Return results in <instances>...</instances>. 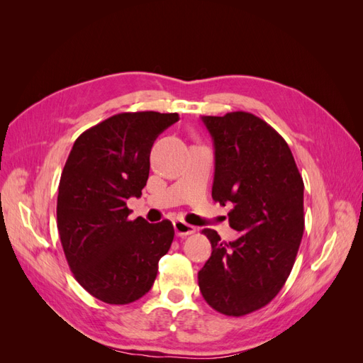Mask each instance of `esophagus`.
<instances>
[{
	"instance_id": "1",
	"label": "esophagus",
	"mask_w": 363,
	"mask_h": 363,
	"mask_svg": "<svg viewBox=\"0 0 363 363\" xmlns=\"http://www.w3.org/2000/svg\"><path fill=\"white\" fill-rule=\"evenodd\" d=\"M174 230H175V235L184 238V236H189L195 233V227L182 221V219H177V221H174Z\"/></svg>"
}]
</instances>
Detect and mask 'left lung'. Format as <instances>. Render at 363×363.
<instances>
[{"mask_svg":"<svg viewBox=\"0 0 363 363\" xmlns=\"http://www.w3.org/2000/svg\"><path fill=\"white\" fill-rule=\"evenodd\" d=\"M201 119L215 145L212 199L233 206L228 223L240 236L224 242L203 230L212 256L199 286L216 312L244 316L267 306L289 277L304 232V183L286 140L263 119L248 112Z\"/></svg>","mask_w":363,"mask_h":363,"instance_id":"left-lung-1","label":"left lung"}]
</instances>
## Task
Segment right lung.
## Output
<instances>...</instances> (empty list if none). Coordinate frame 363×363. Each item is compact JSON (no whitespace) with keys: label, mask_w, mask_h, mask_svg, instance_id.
I'll return each instance as SVG.
<instances>
[{"label":"right lung","mask_w":363,"mask_h":363,"mask_svg":"<svg viewBox=\"0 0 363 363\" xmlns=\"http://www.w3.org/2000/svg\"><path fill=\"white\" fill-rule=\"evenodd\" d=\"M177 113L124 112L77 138L62 171L57 228L75 280L107 304H128L156 280L159 260L171 248L168 219H128L130 196L142 195L156 138Z\"/></svg>","instance_id":"1"}]
</instances>
